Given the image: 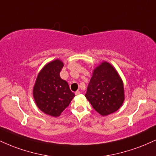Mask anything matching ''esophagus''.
Returning a JSON list of instances; mask_svg holds the SVG:
<instances>
[{"label": "esophagus", "mask_w": 156, "mask_h": 156, "mask_svg": "<svg viewBox=\"0 0 156 156\" xmlns=\"http://www.w3.org/2000/svg\"><path fill=\"white\" fill-rule=\"evenodd\" d=\"M80 94V91H76V95H79Z\"/></svg>", "instance_id": "esophagus-1"}]
</instances>
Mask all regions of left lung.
<instances>
[{"mask_svg": "<svg viewBox=\"0 0 156 156\" xmlns=\"http://www.w3.org/2000/svg\"><path fill=\"white\" fill-rule=\"evenodd\" d=\"M85 97L102 116L120 108L125 100L123 82L112 64L103 62L94 69Z\"/></svg>", "mask_w": 156, "mask_h": 156, "instance_id": "1", "label": "left lung"}]
</instances>
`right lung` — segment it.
Masks as SVG:
<instances>
[{"instance_id":"obj_1","label":"right lung","mask_w":156,"mask_h":156,"mask_svg":"<svg viewBox=\"0 0 156 156\" xmlns=\"http://www.w3.org/2000/svg\"><path fill=\"white\" fill-rule=\"evenodd\" d=\"M63 66L59 59L46 64L39 73L33 89L37 107L44 114L55 117L60 116L75 97L67 82L60 77Z\"/></svg>"}]
</instances>
